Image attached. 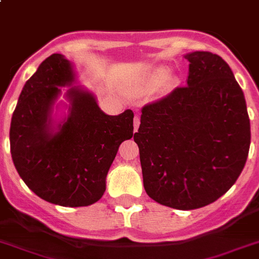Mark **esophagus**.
Masks as SVG:
<instances>
[{"label": "esophagus", "mask_w": 259, "mask_h": 259, "mask_svg": "<svg viewBox=\"0 0 259 259\" xmlns=\"http://www.w3.org/2000/svg\"><path fill=\"white\" fill-rule=\"evenodd\" d=\"M139 123H141V118H139V116H136L134 117V132H137V130H138Z\"/></svg>", "instance_id": "esophagus-1"}]
</instances>
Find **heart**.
Wrapping results in <instances>:
<instances>
[{
	"mask_svg": "<svg viewBox=\"0 0 259 259\" xmlns=\"http://www.w3.org/2000/svg\"><path fill=\"white\" fill-rule=\"evenodd\" d=\"M164 74H165V70H164V69H159V70H157V73H156V75L157 76H163Z\"/></svg>",
	"mask_w": 259,
	"mask_h": 259,
	"instance_id": "obj_1",
	"label": "heart"
}]
</instances>
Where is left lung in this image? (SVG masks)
<instances>
[{
    "label": "left lung",
    "mask_w": 259,
    "mask_h": 259,
    "mask_svg": "<svg viewBox=\"0 0 259 259\" xmlns=\"http://www.w3.org/2000/svg\"><path fill=\"white\" fill-rule=\"evenodd\" d=\"M185 58L188 86L145 105L134 134L146 193L176 210L203 207L226 194L250 147L244 92L228 64L211 52Z\"/></svg>",
    "instance_id": "1"
}]
</instances>
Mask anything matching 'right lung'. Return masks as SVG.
Masks as SVG:
<instances>
[{
  "mask_svg": "<svg viewBox=\"0 0 259 259\" xmlns=\"http://www.w3.org/2000/svg\"><path fill=\"white\" fill-rule=\"evenodd\" d=\"M75 71L60 53L49 56L22 90L10 125V151L19 176L37 197L65 207L98 202L121 143L133 137L134 113L109 116L94 94L73 86ZM69 114L56 125L51 111L61 87Z\"/></svg>",
  "mask_w": 259,
  "mask_h": 259,
  "instance_id": "1",
  "label": "right lung"
}]
</instances>
